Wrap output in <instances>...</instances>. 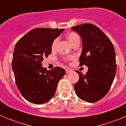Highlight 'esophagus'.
Here are the masks:
<instances>
[{
    "mask_svg": "<svg viewBox=\"0 0 126 126\" xmlns=\"http://www.w3.org/2000/svg\"><path fill=\"white\" fill-rule=\"evenodd\" d=\"M65 71H66V73H69V72H71V71H72V69H71V68H66Z\"/></svg>",
    "mask_w": 126,
    "mask_h": 126,
    "instance_id": "obj_1",
    "label": "esophagus"
}]
</instances>
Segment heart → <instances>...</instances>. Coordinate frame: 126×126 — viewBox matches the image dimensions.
Masks as SVG:
<instances>
[{
    "mask_svg": "<svg viewBox=\"0 0 126 126\" xmlns=\"http://www.w3.org/2000/svg\"><path fill=\"white\" fill-rule=\"evenodd\" d=\"M66 39H68V41L69 42V43L71 44L72 46H73L75 43H77V42H80V36L76 32H71L69 33L66 35ZM57 39H54V41L52 42V45H51V49L52 50H55V47H56V45H57ZM73 58V57H66L64 58L66 61H69V60L72 59Z\"/></svg>",
    "mask_w": 126,
    "mask_h": 126,
    "instance_id": "heart-1",
    "label": "heart"
}]
</instances>
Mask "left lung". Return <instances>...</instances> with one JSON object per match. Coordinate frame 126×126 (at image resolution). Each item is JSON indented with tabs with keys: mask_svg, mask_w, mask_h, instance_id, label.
I'll return each instance as SVG.
<instances>
[{
	"mask_svg": "<svg viewBox=\"0 0 126 126\" xmlns=\"http://www.w3.org/2000/svg\"><path fill=\"white\" fill-rule=\"evenodd\" d=\"M81 36L83 49L80 57V66L88 67V72L79 74V79L74 84L77 96L83 101L97 102L107 94L116 71V55L109 38L96 25L85 23L72 27Z\"/></svg>",
	"mask_w": 126,
	"mask_h": 126,
	"instance_id": "8db88e82",
	"label": "left lung"
}]
</instances>
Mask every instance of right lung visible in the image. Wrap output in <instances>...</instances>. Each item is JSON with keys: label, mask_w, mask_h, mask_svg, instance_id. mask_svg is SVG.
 Listing matches in <instances>:
<instances>
[{"label": "right lung", "mask_w": 126, "mask_h": 126, "mask_svg": "<svg viewBox=\"0 0 126 126\" xmlns=\"http://www.w3.org/2000/svg\"><path fill=\"white\" fill-rule=\"evenodd\" d=\"M64 29L36 28L16 43L12 59L15 82L22 96L29 102L41 104L55 94L65 71L56 66L47 71L42 66L44 58L51 53V45Z\"/></svg>", "instance_id": "add662e5"}]
</instances>
